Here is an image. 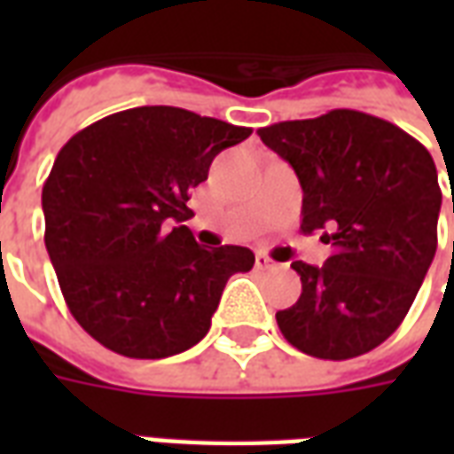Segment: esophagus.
Wrapping results in <instances>:
<instances>
[{
	"label": "esophagus",
	"instance_id": "1",
	"mask_svg": "<svg viewBox=\"0 0 454 454\" xmlns=\"http://www.w3.org/2000/svg\"><path fill=\"white\" fill-rule=\"evenodd\" d=\"M255 267H257V270H275L277 262L270 255H265V253H257V255H255Z\"/></svg>",
	"mask_w": 454,
	"mask_h": 454
}]
</instances>
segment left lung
Segmentation results:
<instances>
[{
    "label": "left lung",
    "mask_w": 454,
    "mask_h": 454,
    "mask_svg": "<svg viewBox=\"0 0 454 454\" xmlns=\"http://www.w3.org/2000/svg\"><path fill=\"white\" fill-rule=\"evenodd\" d=\"M257 136L294 168L301 231H324L333 246L324 267L292 262L301 296L277 311L279 331L321 360L374 350L409 314L435 257V162L406 130L352 109L282 121Z\"/></svg>",
    "instance_id": "left-lung-1"
}]
</instances>
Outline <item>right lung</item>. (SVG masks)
Masks as SVG:
<instances>
[{"mask_svg": "<svg viewBox=\"0 0 454 454\" xmlns=\"http://www.w3.org/2000/svg\"><path fill=\"white\" fill-rule=\"evenodd\" d=\"M253 130L177 106H138L67 140L43 184L45 247L74 321L104 348L160 360L211 328L240 246H199L182 226L192 189Z\"/></svg>", "mask_w": 454, "mask_h": 454, "instance_id": "1", "label": "right lung"}]
</instances>
